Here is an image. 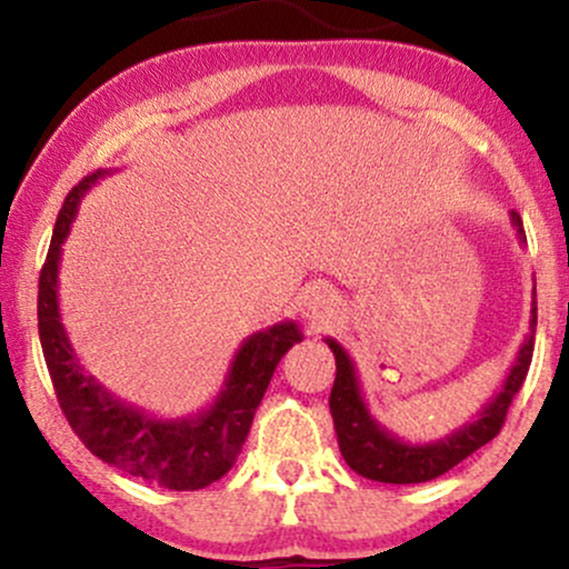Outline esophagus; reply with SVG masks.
<instances>
[{
	"label": "esophagus",
	"instance_id": "obj_1",
	"mask_svg": "<svg viewBox=\"0 0 569 569\" xmlns=\"http://www.w3.org/2000/svg\"><path fill=\"white\" fill-rule=\"evenodd\" d=\"M305 312L312 326L323 329L337 316V297L329 289H312L305 299Z\"/></svg>",
	"mask_w": 569,
	"mask_h": 569
}]
</instances>
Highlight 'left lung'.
<instances>
[{
  "label": "left lung",
  "instance_id": "obj_1",
  "mask_svg": "<svg viewBox=\"0 0 569 569\" xmlns=\"http://www.w3.org/2000/svg\"><path fill=\"white\" fill-rule=\"evenodd\" d=\"M511 224L519 234V243H527L525 224L521 217L511 211ZM535 326H538V302H535L532 289V318H530V335L521 342L519 356H516L513 367L508 369V377L500 385V393H495L492 401L476 415V420L466 422L457 428L455 433L443 436L439 441L428 443H409L398 436L382 428L380 422L371 417L361 396V385H358L356 367H352L348 350L337 342V339L326 337L331 352L337 361V377L335 388L329 396V409L335 417V430L339 441V452H342L345 462L363 479L385 481V485H422V481L439 479L457 462L466 460L476 449L485 447L500 433L502 422H506L508 407H511L513 396L525 385L527 371L532 363L535 350Z\"/></svg>",
  "mask_w": 569,
  "mask_h": 569
}]
</instances>
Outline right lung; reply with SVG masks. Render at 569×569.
Listing matches in <instances>:
<instances>
[{
	"instance_id": "1",
	"label": "right lung",
	"mask_w": 569,
	"mask_h": 569,
	"mask_svg": "<svg viewBox=\"0 0 569 569\" xmlns=\"http://www.w3.org/2000/svg\"><path fill=\"white\" fill-rule=\"evenodd\" d=\"M107 173L84 176L67 194L56 219L48 259L39 272L37 297L44 363L71 430L96 457L149 485L176 492L202 489L219 481L234 466L272 371L293 342H302V331L293 321H283L248 337L234 352L224 388L211 407L181 420H160L109 393L93 375L84 371L58 310L61 246L77 217L82 194Z\"/></svg>"
}]
</instances>
